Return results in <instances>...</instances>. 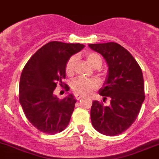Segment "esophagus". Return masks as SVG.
I'll return each instance as SVG.
<instances>
[{
  "instance_id": "1",
  "label": "esophagus",
  "mask_w": 159,
  "mask_h": 159,
  "mask_svg": "<svg viewBox=\"0 0 159 159\" xmlns=\"http://www.w3.org/2000/svg\"><path fill=\"white\" fill-rule=\"evenodd\" d=\"M75 97H76V99H78V100H79L80 99L83 98V96H82V95H80V94H75Z\"/></svg>"
}]
</instances>
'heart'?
I'll list each match as a JSON object with an SVG mask.
<instances>
[{
    "label": "heart",
    "instance_id": "heart-1",
    "mask_svg": "<svg viewBox=\"0 0 159 159\" xmlns=\"http://www.w3.org/2000/svg\"><path fill=\"white\" fill-rule=\"evenodd\" d=\"M86 60L88 63L95 69H99L102 64V58L98 53H89L86 55ZM75 64H76V57H72L68 60L66 64V73L68 76H72L74 72ZM99 86V80L96 79H85V78H77L73 80L72 83V89L76 93L80 95H89L93 91L96 90Z\"/></svg>",
    "mask_w": 159,
    "mask_h": 159
}]
</instances>
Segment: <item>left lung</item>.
I'll list each match as a JSON object with an SVG mask.
<instances>
[{
	"mask_svg": "<svg viewBox=\"0 0 159 159\" xmlns=\"http://www.w3.org/2000/svg\"><path fill=\"white\" fill-rule=\"evenodd\" d=\"M89 47L106 60L108 73L99 93L104 99L110 98L108 106L93 101L92 125L103 135L115 136L135 122L145 100L142 70L132 54L119 43H94Z\"/></svg>",
	"mask_w": 159,
	"mask_h": 159,
	"instance_id": "1",
	"label": "left lung"
}]
</instances>
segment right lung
<instances>
[{
	"label": "right lung",
	"instance_id": "right-lung-1",
	"mask_svg": "<svg viewBox=\"0 0 159 159\" xmlns=\"http://www.w3.org/2000/svg\"><path fill=\"white\" fill-rule=\"evenodd\" d=\"M84 47L80 43L49 42L24 66L20 79V103L27 119L40 132L53 135L68 125L76 99L68 94L60 100L53 91L57 83L64 85L69 59Z\"/></svg>",
	"mask_w": 159,
	"mask_h": 159
}]
</instances>
